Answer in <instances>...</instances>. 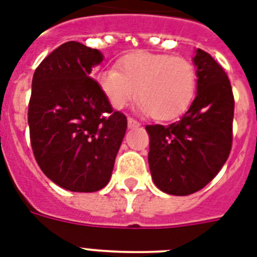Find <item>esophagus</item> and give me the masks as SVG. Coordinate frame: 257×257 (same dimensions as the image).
Segmentation results:
<instances>
[{"instance_id": "1", "label": "esophagus", "mask_w": 257, "mask_h": 257, "mask_svg": "<svg viewBox=\"0 0 257 257\" xmlns=\"http://www.w3.org/2000/svg\"><path fill=\"white\" fill-rule=\"evenodd\" d=\"M128 126L129 128H137V126H140V122L132 117H128Z\"/></svg>"}]
</instances>
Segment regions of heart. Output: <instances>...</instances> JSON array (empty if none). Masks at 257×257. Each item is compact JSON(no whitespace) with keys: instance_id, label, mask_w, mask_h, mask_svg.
<instances>
[{"instance_id":"1","label":"heart","mask_w":257,"mask_h":257,"mask_svg":"<svg viewBox=\"0 0 257 257\" xmlns=\"http://www.w3.org/2000/svg\"><path fill=\"white\" fill-rule=\"evenodd\" d=\"M97 84L114 109L124 108L137 93L143 112L169 120L191 104L196 70L187 58L136 52L121 58L118 69L100 72Z\"/></svg>"}]
</instances>
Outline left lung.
<instances>
[{"label": "left lung", "instance_id": "1", "mask_svg": "<svg viewBox=\"0 0 257 257\" xmlns=\"http://www.w3.org/2000/svg\"><path fill=\"white\" fill-rule=\"evenodd\" d=\"M197 94L179 121L147 125L153 183L165 193L200 191L220 172L232 148L235 98L223 66L196 50Z\"/></svg>", "mask_w": 257, "mask_h": 257}]
</instances>
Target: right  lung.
I'll return each mask as SVG.
<instances>
[{
    "label": "right lung",
    "mask_w": 257,
    "mask_h": 257,
    "mask_svg": "<svg viewBox=\"0 0 257 257\" xmlns=\"http://www.w3.org/2000/svg\"><path fill=\"white\" fill-rule=\"evenodd\" d=\"M101 61L97 49L69 41L33 74L28 109L33 155L53 183L72 192H96L109 183L128 124L89 77Z\"/></svg>",
    "instance_id": "obj_1"
}]
</instances>
